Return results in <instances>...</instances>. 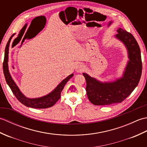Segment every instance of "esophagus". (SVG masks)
Segmentation results:
<instances>
[{"label": "esophagus", "instance_id": "34e87169", "mask_svg": "<svg viewBox=\"0 0 147 147\" xmlns=\"http://www.w3.org/2000/svg\"><path fill=\"white\" fill-rule=\"evenodd\" d=\"M84 65L82 64H78L76 66V71L79 72V71H82L83 69H84Z\"/></svg>", "mask_w": 147, "mask_h": 147}]
</instances>
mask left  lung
Instances as JSON below:
<instances>
[{"mask_svg":"<svg viewBox=\"0 0 147 147\" xmlns=\"http://www.w3.org/2000/svg\"><path fill=\"white\" fill-rule=\"evenodd\" d=\"M116 37L123 42L128 51L129 61L123 77L114 82L103 83L83 73L86 91L89 100L95 105H109L121 103L138 85L142 72L141 52L138 42L131 33L119 28Z\"/></svg>","mask_w":147,"mask_h":147,"instance_id":"8db88e82","label":"left lung"}]
</instances>
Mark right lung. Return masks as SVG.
<instances>
[{"instance_id":"1","label":"right lung","mask_w":147,"mask_h":147,"mask_svg":"<svg viewBox=\"0 0 147 147\" xmlns=\"http://www.w3.org/2000/svg\"><path fill=\"white\" fill-rule=\"evenodd\" d=\"M14 34L12 35L9 39L7 43V45L5 47V55L4 59L3 62V71H4V76L6 80V82L8 84L9 86L10 87L11 91L13 93L16 97L20 101L21 104H23L26 107H32L34 109H46L49 107H51L54 105L56 102H57L59 98H61V93L62 90H63L65 84L68 82L71 77H73V74L67 77L66 78L64 79L62 82L59 84L54 91L51 92L50 94L43 96L41 98H28L25 97L22 93L19 90L18 87L16 85V83L12 79V78L9 73L8 69V54H9V43L11 40L12 37L14 36Z\"/></svg>"}]
</instances>
